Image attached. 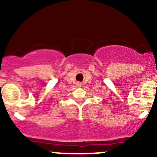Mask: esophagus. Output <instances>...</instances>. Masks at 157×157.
<instances>
[{
  "mask_svg": "<svg viewBox=\"0 0 157 157\" xmlns=\"http://www.w3.org/2000/svg\"><path fill=\"white\" fill-rule=\"evenodd\" d=\"M77 86H81V83H77Z\"/></svg>",
  "mask_w": 157,
  "mask_h": 157,
  "instance_id": "esophagus-1",
  "label": "esophagus"
}]
</instances>
